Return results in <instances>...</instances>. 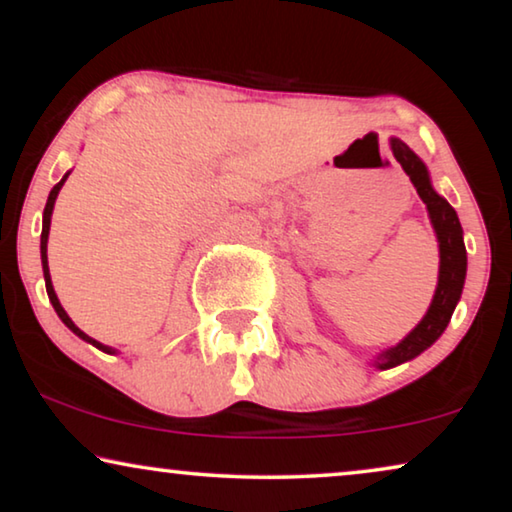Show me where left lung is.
Segmentation results:
<instances>
[{"label": "left lung", "instance_id": "8db88e82", "mask_svg": "<svg viewBox=\"0 0 512 512\" xmlns=\"http://www.w3.org/2000/svg\"><path fill=\"white\" fill-rule=\"evenodd\" d=\"M391 149L398 163L403 165L405 174H408L412 186L417 188V195L429 209L431 226L436 230L438 237V249H440V268H438V286L433 293V300L426 310L424 319L398 342L396 347L384 349L382 354H377L375 366L380 370L401 366V363L415 359L429 349L436 342L443 331L450 324L454 307H457L461 291H464V279H466V247H464V230H461L459 216L454 212L450 202L443 195L433 191L429 170L405 146L401 139L391 137Z\"/></svg>", "mask_w": 512, "mask_h": 512}]
</instances>
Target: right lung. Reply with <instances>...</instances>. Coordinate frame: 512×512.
I'll list each match as a JSON object with an SVG mask.
<instances>
[{
  "instance_id": "right-lung-1",
  "label": "right lung",
  "mask_w": 512,
  "mask_h": 512,
  "mask_svg": "<svg viewBox=\"0 0 512 512\" xmlns=\"http://www.w3.org/2000/svg\"><path fill=\"white\" fill-rule=\"evenodd\" d=\"M67 177H69V172L65 174V177H62L58 184L53 186V191L48 193V200H46V207H44V226H41V268H44V279H46V293H48V300H51V305L55 307V312H58V317L62 319V324H65L69 331L72 333H76L79 335L81 340H86V342H90V345L93 347H97V349H102V352H107V354H116V349L114 347H107V345H102V342H97V340H93L90 338V335H86L81 331L79 326L74 324L72 319H69V314L65 312V307L60 305V300H58V296H55V289H53V282H51V272H48V256H46V244H48V230H51V216H53V205H55V198H58V193H60V188H62V184H65L67 181Z\"/></svg>"
}]
</instances>
